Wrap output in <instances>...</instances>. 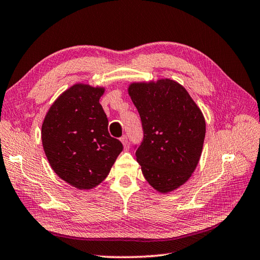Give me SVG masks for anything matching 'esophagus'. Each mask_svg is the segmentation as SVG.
<instances>
[{"instance_id":"1","label":"esophagus","mask_w":260,"mask_h":260,"mask_svg":"<svg viewBox=\"0 0 260 260\" xmlns=\"http://www.w3.org/2000/svg\"><path fill=\"white\" fill-rule=\"evenodd\" d=\"M121 142L123 143V146H124L125 148L128 147V139H127V136H126V135L122 136V137H121Z\"/></svg>"}]
</instances>
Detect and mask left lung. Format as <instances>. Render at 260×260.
I'll return each mask as SVG.
<instances>
[{"mask_svg": "<svg viewBox=\"0 0 260 260\" xmlns=\"http://www.w3.org/2000/svg\"><path fill=\"white\" fill-rule=\"evenodd\" d=\"M128 94L144 131L136 159L151 187L168 193L187 182L197 168L205 137L204 116L174 80L133 82Z\"/></svg>", "mask_w": 260, "mask_h": 260, "instance_id": "1", "label": "left lung"}]
</instances>
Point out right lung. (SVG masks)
<instances>
[{
    "label": "right lung",
    "instance_id": "1",
    "mask_svg": "<svg viewBox=\"0 0 260 260\" xmlns=\"http://www.w3.org/2000/svg\"><path fill=\"white\" fill-rule=\"evenodd\" d=\"M103 86L77 83L52 103L42 125L44 151L56 175L79 190H90L108 177L123 150L111 137L100 104Z\"/></svg>",
    "mask_w": 260,
    "mask_h": 260
}]
</instances>
